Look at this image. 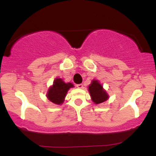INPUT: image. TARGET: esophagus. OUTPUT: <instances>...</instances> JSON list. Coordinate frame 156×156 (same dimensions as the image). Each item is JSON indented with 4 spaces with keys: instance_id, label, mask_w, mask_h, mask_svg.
Returning <instances> with one entry per match:
<instances>
[{
    "instance_id": "34e87169",
    "label": "esophagus",
    "mask_w": 156,
    "mask_h": 156,
    "mask_svg": "<svg viewBox=\"0 0 156 156\" xmlns=\"http://www.w3.org/2000/svg\"><path fill=\"white\" fill-rule=\"evenodd\" d=\"M77 87L80 88V89H82V88H83V84H77Z\"/></svg>"
}]
</instances>
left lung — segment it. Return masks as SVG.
<instances>
[{
    "label": "left lung",
    "mask_w": 156,
    "mask_h": 156,
    "mask_svg": "<svg viewBox=\"0 0 156 156\" xmlns=\"http://www.w3.org/2000/svg\"><path fill=\"white\" fill-rule=\"evenodd\" d=\"M88 91L94 104H100L108 100L109 96L98 80L94 79L88 87Z\"/></svg>",
    "instance_id": "obj_1"
}]
</instances>
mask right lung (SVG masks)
<instances>
[{
    "mask_svg": "<svg viewBox=\"0 0 156 156\" xmlns=\"http://www.w3.org/2000/svg\"><path fill=\"white\" fill-rule=\"evenodd\" d=\"M72 87H74L73 84L66 83L62 78H56L53 81V85L49 87L46 97L54 104L61 105L65 100L68 90Z\"/></svg>",
    "mask_w": 156,
    "mask_h": 156,
    "instance_id": "obj_1",
    "label": "right lung"
}]
</instances>
